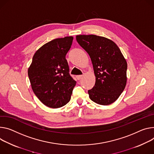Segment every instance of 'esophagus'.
<instances>
[{
  "instance_id": "obj_1",
  "label": "esophagus",
  "mask_w": 154,
  "mask_h": 154,
  "mask_svg": "<svg viewBox=\"0 0 154 154\" xmlns=\"http://www.w3.org/2000/svg\"><path fill=\"white\" fill-rule=\"evenodd\" d=\"M83 77V75H77L76 78L77 80H80Z\"/></svg>"
}]
</instances>
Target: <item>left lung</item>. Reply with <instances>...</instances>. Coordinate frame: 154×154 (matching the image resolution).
Wrapping results in <instances>:
<instances>
[{"mask_svg":"<svg viewBox=\"0 0 154 154\" xmlns=\"http://www.w3.org/2000/svg\"><path fill=\"white\" fill-rule=\"evenodd\" d=\"M76 40L89 54L96 82L88 91L93 102L107 106L114 103L127 84V63L112 40L96 35H78Z\"/></svg>","mask_w":154,"mask_h":154,"instance_id":"left-lung-1","label":"left lung"}]
</instances>
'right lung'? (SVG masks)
I'll return each instance as SVG.
<instances>
[{
  "label": "right lung",
  "mask_w": 154,
  "mask_h": 154,
  "mask_svg": "<svg viewBox=\"0 0 154 154\" xmlns=\"http://www.w3.org/2000/svg\"><path fill=\"white\" fill-rule=\"evenodd\" d=\"M74 37L54 39L38 48L28 68L31 88L38 100L51 108L66 105L76 84L69 75L66 55Z\"/></svg>",
  "instance_id": "right-lung-1"
}]
</instances>
